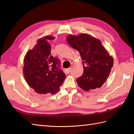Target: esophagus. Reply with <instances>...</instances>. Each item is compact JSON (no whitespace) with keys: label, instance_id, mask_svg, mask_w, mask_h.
Here are the masks:
<instances>
[{"label":"esophagus","instance_id":"obj_1","mask_svg":"<svg viewBox=\"0 0 134 134\" xmlns=\"http://www.w3.org/2000/svg\"><path fill=\"white\" fill-rule=\"evenodd\" d=\"M71 69H72V68H71V67H70V68H68V69L66 70V73H69L70 72V71H71Z\"/></svg>","mask_w":134,"mask_h":134}]
</instances>
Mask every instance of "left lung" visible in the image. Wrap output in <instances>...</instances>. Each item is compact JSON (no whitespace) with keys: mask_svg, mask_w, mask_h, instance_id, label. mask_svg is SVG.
<instances>
[{"mask_svg":"<svg viewBox=\"0 0 134 134\" xmlns=\"http://www.w3.org/2000/svg\"><path fill=\"white\" fill-rule=\"evenodd\" d=\"M68 43L79 52L82 60L83 73L77 79L78 86L82 90L100 88L108 78L113 66V57L101 41L88 34L67 36Z\"/></svg>","mask_w":134,"mask_h":134,"instance_id":"left-lung-1","label":"left lung"}]
</instances>
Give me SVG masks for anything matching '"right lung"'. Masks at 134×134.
<instances>
[{
    "mask_svg": "<svg viewBox=\"0 0 134 134\" xmlns=\"http://www.w3.org/2000/svg\"><path fill=\"white\" fill-rule=\"evenodd\" d=\"M53 36H46L38 39L32 49L24 58L23 74L28 85L38 94H54L66 78L59 67L60 61L51 55L48 40Z\"/></svg>",
    "mask_w": 134,
    "mask_h": 134,
    "instance_id": "right-lung-1",
    "label": "right lung"
}]
</instances>
